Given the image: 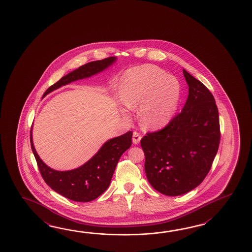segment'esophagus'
<instances>
[{"label": "esophagus", "mask_w": 252, "mask_h": 252, "mask_svg": "<svg viewBox=\"0 0 252 252\" xmlns=\"http://www.w3.org/2000/svg\"><path fill=\"white\" fill-rule=\"evenodd\" d=\"M140 139H141V136L139 135V133H138L137 131H134L133 134H132V142H133V144H139Z\"/></svg>", "instance_id": "1"}]
</instances>
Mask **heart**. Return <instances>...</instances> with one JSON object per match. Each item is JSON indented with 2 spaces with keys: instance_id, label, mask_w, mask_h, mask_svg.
Wrapping results in <instances>:
<instances>
[{
  "instance_id": "b5f03b06",
  "label": "heart",
  "mask_w": 252,
  "mask_h": 252,
  "mask_svg": "<svg viewBox=\"0 0 252 252\" xmlns=\"http://www.w3.org/2000/svg\"><path fill=\"white\" fill-rule=\"evenodd\" d=\"M179 85L163 70L144 64L128 73L121 87V98L128 110L139 108V124L147 130H157L171 121L179 100ZM125 118L128 115L124 113Z\"/></svg>"
}]
</instances>
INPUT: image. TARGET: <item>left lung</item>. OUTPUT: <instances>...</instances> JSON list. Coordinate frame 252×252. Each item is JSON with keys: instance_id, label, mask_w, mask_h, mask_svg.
Masks as SVG:
<instances>
[{"instance_id": "left-lung-1", "label": "left lung", "mask_w": 252, "mask_h": 252, "mask_svg": "<svg viewBox=\"0 0 252 252\" xmlns=\"http://www.w3.org/2000/svg\"><path fill=\"white\" fill-rule=\"evenodd\" d=\"M183 73L188 96L181 113L140 141L149 182L169 196L188 193L204 181L220 137L219 113L212 93L188 71Z\"/></svg>"}]
</instances>
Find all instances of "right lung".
I'll list each match as a JSON object with an SVG mask.
<instances>
[{"mask_svg":"<svg viewBox=\"0 0 252 252\" xmlns=\"http://www.w3.org/2000/svg\"><path fill=\"white\" fill-rule=\"evenodd\" d=\"M116 60L117 58L111 57L82 65L50 86L43 97L61 86L101 73L115 63ZM131 138L132 132L128 131L116 138L108 139L95 155L84 165L72 170L59 171L49 167L40 159L33 144L32 128L31 130L32 150L45 182L55 192L65 198L84 203L96 199L109 188L121 156L131 145Z\"/></svg>","mask_w":252,"mask_h":252,"instance_id":"1","label":"right lung"}]
</instances>
